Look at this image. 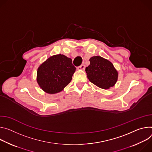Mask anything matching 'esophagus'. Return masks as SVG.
I'll return each instance as SVG.
<instances>
[{
	"label": "esophagus",
	"mask_w": 152,
	"mask_h": 152,
	"mask_svg": "<svg viewBox=\"0 0 152 152\" xmlns=\"http://www.w3.org/2000/svg\"><path fill=\"white\" fill-rule=\"evenodd\" d=\"M77 69H78V70L84 71V70H85V64H81V65H80V66H78V67H77Z\"/></svg>",
	"instance_id": "1"
}]
</instances>
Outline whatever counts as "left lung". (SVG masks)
<instances>
[{
	"label": "left lung",
	"mask_w": 152,
	"mask_h": 152,
	"mask_svg": "<svg viewBox=\"0 0 152 152\" xmlns=\"http://www.w3.org/2000/svg\"><path fill=\"white\" fill-rule=\"evenodd\" d=\"M89 61L90 64L85 69L89 81L104 89L113 86L118 79V72L113 64L100 56L92 57Z\"/></svg>",
	"instance_id": "1"
}]
</instances>
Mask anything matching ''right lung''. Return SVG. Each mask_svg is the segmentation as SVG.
<instances>
[{"instance_id": "add662e5", "label": "right lung", "mask_w": 152, "mask_h": 152, "mask_svg": "<svg viewBox=\"0 0 152 152\" xmlns=\"http://www.w3.org/2000/svg\"><path fill=\"white\" fill-rule=\"evenodd\" d=\"M75 69L71 58L62 54L53 56L39 66L37 81L45 92L58 93L71 82Z\"/></svg>"}]
</instances>
